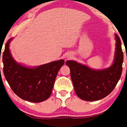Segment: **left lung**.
I'll return each instance as SVG.
<instances>
[{
  "instance_id": "8db88e82",
  "label": "left lung",
  "mask_w": 127,
  "mask_h": 127,
  "mask_svg": "<svg viewBox=\"0 0 127 127\" xmlns=\"http://www.w3.org/2000/svg\"><path fill=\"white\" fill-rule=\"evenodd\" d=\"M116 39L114 62L109 68L96 71L75 61H66L74 90L80 99L88 101L99 100L107 96L116 87L121 77L124 61L121 41L117 34Z\"/></svg>"
}]
</instances>
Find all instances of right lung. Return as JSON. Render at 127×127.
<instances>
[{"label": "right lung", "instance_id": "1", "mask_svg": "<svg viewBox=\"0 0 127 127\" xmlns=\"http://www.w3.org/2000/svg\"><path fill=\"white\" fill-rule=\"evenodd\" d=\"M9 39L2 55L3 74L13 92L24 100L39 103L51 95L59 69L64 61H53L35 68L18 64L9 50Z\"/></svg>", "mask_w": 127, "mask_h": 127}]
</instances>
